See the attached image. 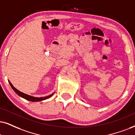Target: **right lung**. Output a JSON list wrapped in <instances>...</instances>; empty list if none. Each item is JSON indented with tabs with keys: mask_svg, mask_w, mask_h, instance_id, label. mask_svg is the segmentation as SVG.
Masks as SVG:
<instances>
[{
	"mask_svg": "<svg viewBox=\"0 0 135 135\" xmlns=\"http://www.w3.org/2000/svg\"><path fill=\"white\" fill-rule=\"evenodd\" d=\"M8 83H9L10 85H11V86L12 88V89L14 90V91L17 93V94L18 95V96L21 97L22 98L26 99L27 100H28V101H30V102H40V101H42V100H45V99H47V98H50V97H51L53 95V94H52V95H49V96H47V97H40V98H38V97H32V96H30V95H27V94H25V93H22V92L20 91L19 90H18L17 89H16V88H15L14 86H13L12 84V83H11V81H8Z\"/></svg>",
	"mask_w": 135,
	"mask_h": 135,
	"instance_id": "add662e5",
	"label": "right lung"
}]
</instances>
